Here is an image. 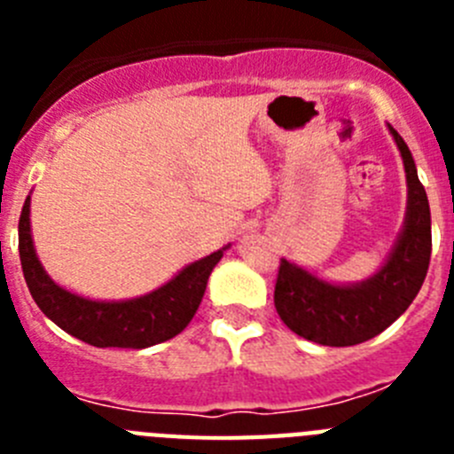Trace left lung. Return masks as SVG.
I'll return each mask as SVG.
<instances>
[{"instance_id": "left-lung-1", "label": "left lung", "mask_w": 454, "mask_h": 454, "mask_svg": "<svg viewBox=\"0 0 454 454\" xmlns=\"http://www.w3.org/2000/svg\"><path fill=\"white\" fill-rule=\"evenodd\" d=\"M407 172V215L387 263L359 284H330L282 259L275 284V309L288 330L320 346L346 348L382 334L414 302L432 254L427 192L414 156L388 127Z\"/></svg>"}]
</instances>
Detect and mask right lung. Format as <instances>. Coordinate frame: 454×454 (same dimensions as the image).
I'll return each mask as SVG.
<instances>
[{"mask_svg":"<svg viewBox=\"0 0 454 454\" xmlns=\"http://www.w3.org/2000/svg\"><path fill=\"white\" fill-rule=\"evenodd\" d=\"M31 198L24 200L20 214V262L24 279L40 311L74 339L95 348H150L177 336L198 311L207 291V282L215 263L223 259V250L204 256L184 268L161 288L120 300L98 302L61 288L38 262L31 239Z\"/></svg>","mask_w":454,"mask_h":454,"instance_id":"obj_1","label":"right lung"}]
</instances>
